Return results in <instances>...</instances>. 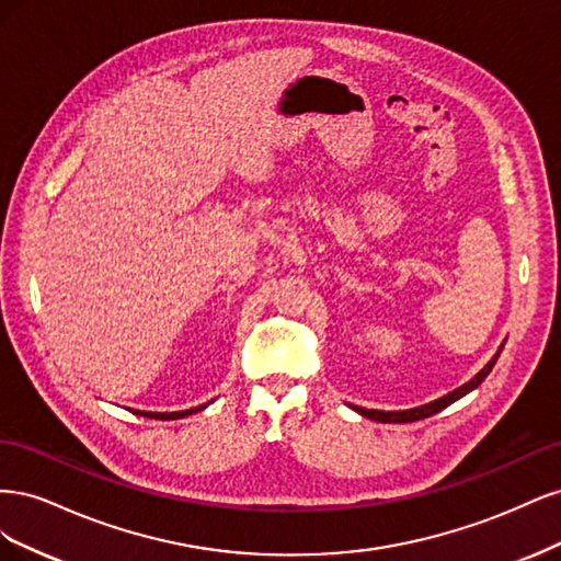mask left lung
I'll return each mask as SVG.
<instances>
[{
    "label": "left lung",
    "mask_w": 561,
    "mask_h": 561,
    "mask_svg": "<svg viewBox=\"0 0 561 561\" xmlns=\"http://www.w3.org/2000/svg\"><path fill=\"white\" fill-rule=\"evenodd\" d=\"M501 351H503V346L499 348V353L494 355V358H491L478 375H474L468 383H463V386H458L456 390H451V393H447L445 398H437V400H433V402H428V404H421V407H414V410H404V412H381V410H365V407H353L355 412L358 414H363V416H367V419H371V421H379V423H410V421H419V419H426V416H433V414H437L439 410H445V407H449L451 402H456L458 398H463L466 393H470L472 388H478L484 379H486V375L491 369H494V365H496V360H499V355H501Z\"/></svg>",
    "instance_id": "obj_1"
}]
</instances>
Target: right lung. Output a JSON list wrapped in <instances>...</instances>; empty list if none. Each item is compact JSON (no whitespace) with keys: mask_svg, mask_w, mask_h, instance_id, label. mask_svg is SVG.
<instances>
[{"mask_svg":"<svg viewBox=\"0 0 561 561\" xmlns=\"http://www.w3.org/2000/svg\"><path fill=\"white\" fill-rule=\"evenodd\" d=\"M208 404H198V407H192V410H182V412H138L147 419H161V421H173V419H182V416H190V414H196L201 410H206Z\"/></svg>","mask_w":561,"mask_h":561,"instance_id":"add662e5","label":"right lung"}]
</instances>
